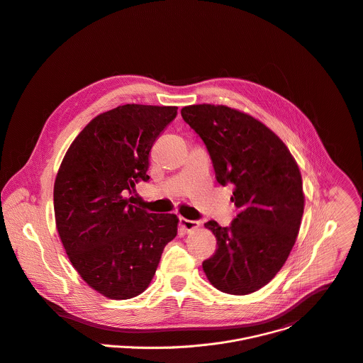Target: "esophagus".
Wrapping results in <instances>:
<instances>
[{
  "label": "esophagus",
  "mask_w": 363,
  "mask_h": 363,
  "mask_svg": "<svg viewBox=\"0 0 363 363\" xmlns=\"http://www.w3.org/2000/svg\"><path fill=\"white\" fill-rule=\"evenodd\" d=\"M179 225H181L185 231H192V230H195V228H198V227H199V221L181 218H179Z\"/></svg>",
  "instance_id": "34e87169"
}]
</instances>
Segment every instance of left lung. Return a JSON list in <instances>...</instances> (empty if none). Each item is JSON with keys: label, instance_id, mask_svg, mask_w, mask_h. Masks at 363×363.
<instances>
[{"label": "left lung", "instance_id": "obj_1", "mask_svg": "<svg viewBox=\"0 0 363 363\" xmlns=\"http://www.w3.org/2000/svg\"><path fill=\"white\" fill-rule=\"evenodd\" d=\"M182 119L203 140L220 185H234L238 213L228 227L205 223L218 250L202 267L228 294L261 289L281 271L298 234L304 209L298 167L264 123L224 105H191Z\"/></svg>", "mask_w": 363, "mask_h": 363}]
</instances>
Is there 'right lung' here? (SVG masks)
<instances>
[{
  "label": "right lung",
  "mask_w": 363,
  "mask_h": 363,
  "mask_svg": "<svg viewBox=\"0 0 363 363\" xmlns=\"http://www.w3.org/2000/svg\"><path fill=\"white\" fill-rule=\"evenodd\" d=\"M177 109L128 104L98 115L75 138L57 172L60 240L79 277L105 297L143 293L177 235L175 215L148 213L125 198L150 179V150Z\"/></svg>",
  "instance_id": "add662e5"
}]
</instances>
